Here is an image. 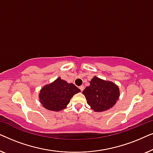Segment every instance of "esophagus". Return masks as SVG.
<instances>
[{
	"label": "esophagus",
	"mask_w": 153,
	"mask_h": 153,
	"mask_svg": "<svg viewBox=\"0 0 153 153\" xmlns=\"http://www.w3.org/2000/svg\"><path fill=\"white\" fill-rule=\"evenodd\" d=\"M79 88H80L81 91H83V90H84V86H83V85H81V86H79Z\"/></svg>",
	"instance_id": "1"
}]
</instances>
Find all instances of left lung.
<instances>
[{
    "mask_svg": "<svg viewBox=\"0 0 153 153\" xmlns=\"http://www.w3.org/2000/svg\"><path fill=\"white\" fill-rule=\"evenodd\" d=\"M87 103L96 112H101L112 108L120 96L119 88L111 81L102 80L94 76L90 85L83 90Z\"/></svg>",
    "mask_w": 153,
    "mask_h": 153,
    "instance_id": "8db88e82",
    "label": "left lung"
}]
</instances>
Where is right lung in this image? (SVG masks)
I'll list each match as a JSON object with an SVG mask.
<instances>
[{
    "label": "right lung",
    "instance_id": "obj_1",
    "mask_svg": "<svg viewBox=\"0 0 153 153\" xmlns=\"http://www.w3.org/2000/svg\"><path fill=\"white\" fill-rule=\"evenodd\" d=\"M80 91L73 83H68L58 77L53 83L45 85L41 89L39 101L47 109L59 111L65 108L71 98Z\"/></svg>",
    "mask_w": 153,
    "mask_h": 153
}]
</instances>
